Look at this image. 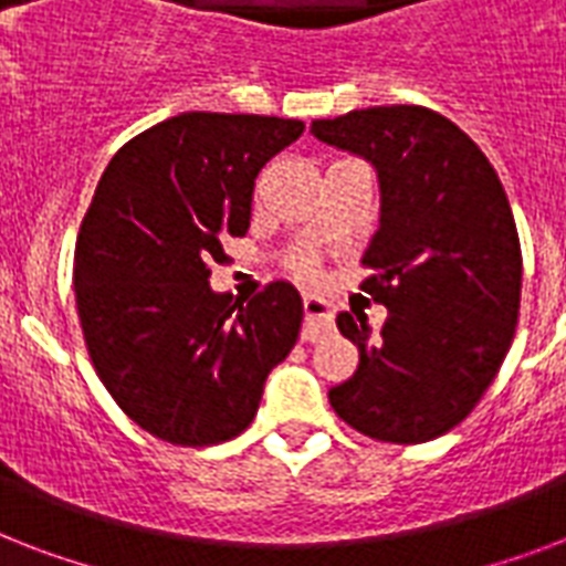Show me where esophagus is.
<instances>
[{
  "mask_svg": "<svg viewBox=\"0 0 566 566\" xmlns=\"http://www.w3.org/2000/svg\"><path fill=\"white\" fill-rule=\"evenodd\" d=\"M302 308H305V328H302V337L305 340H317L319 335H326L335 326V308L332 302L319 300V296H305L302 300Z\"/></svg>",
  "mask_w": 566,
  "mask_h": 566,
  "instance_id": "obj_1",
  "label": "esophagus"
}]
</instances>
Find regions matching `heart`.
Here are the masks:
<instances>
[{
	"label": "heart",
	"mask_w": 566,
	"mask_h": 566,
	"mask_svg": "<svg viewBox=\"0 0 566 566\" xmlns=\"http://www.w3.org/2000/svg\"><path fill=\"white\" fill-rule=\"evenodd\" d=\"M293 266H296V273H300L302 279H314V275H317V266H314V261H311L308 255L296 258V261H293Z\"/></svg>",
	"instance_id": "heart-1"
}]
</instances>
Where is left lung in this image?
Instances as JSON below:
<instances>
[{"label": "left lung", "instance_id": "8db88e82", "mask_svg": "<svg viewBox=\"0 0 566 566\" xmlns=\"http://www.w3.org/2000/svg\"><path fill=\"white\" fill-rule=\"evenodd\" d=\"M311 135L361 155L381 188L361 291L387 319L370 335L364 314H337L358 370L328 402L373 440L440 438L479 405L517 332L523 255L509 196L482 149L422 105L314 119Z\"/></svg>", "mask_w": 566, "mask_h": 566}]
</instances>
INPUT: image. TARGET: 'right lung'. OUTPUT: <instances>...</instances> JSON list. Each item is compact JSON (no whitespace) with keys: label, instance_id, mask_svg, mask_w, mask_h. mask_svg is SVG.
<instances>
[{"label":"right lung","instance_id":"add662e5","mask_svg":"<svg viewBox=\"0 0 566 566\" xmlns=\"http://www.w3.org/2000/svg\"><path fill=\"white\" fill-rule=\"evenodd\" d=\"M305 123L188 111L119 149L75 240L73 284L93 370L128 420L172 447L238 438L291 355L302 300L213 293L222 240L243 238L261 167Z\"/></svg>","mask_w":566,"mask_h":566}]
</instances>
